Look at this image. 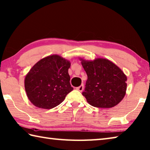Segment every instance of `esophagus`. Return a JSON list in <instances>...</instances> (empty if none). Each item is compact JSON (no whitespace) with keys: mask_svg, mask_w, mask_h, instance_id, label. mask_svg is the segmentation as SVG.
Segmentation results:
<instances>
[{"mask_svg":"<svg viewBox=\"0 0 150 150\" xmlns=\"http://www.w3.org/2000/svg\"><path fill=\"white\" fill-rule=\"evenodd\" d=\"M76 89H77V90H79V92H82V91H83V89H84V85L83 84H81L80 86L76 88Z\"/></svg>","mask_w":150,"mask_h":150,"instance_id":"obj_1","label":"esophagus"}]
</instances>
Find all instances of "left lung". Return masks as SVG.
Segmentation results:
<instances>
[{
	"label": "left lung",
	"mask_w": 150,
	"mask_h": 150,
	"mask_svg": "<svg viewBox=\"0 0 150 150\" xmlns=\"http://www.w3.org/2000/svg\"><path fill=\"white\" fill-rule=\"evenodd\" d=\"M79 60L88 76L83 93L87 102L98 108H111L118 105L127 90V78L124 71L106 58Z\"/></svg>",
	"instance_id": "obj_1"
}]
</instances>
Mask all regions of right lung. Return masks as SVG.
I'll return each mask as SVG.
<instances>
[{
	"instance_id": "1",
	"label": "right lung",
	"mask_w": 150,
	"mask_h": 150,
	"mask_svg": "<svg viewBox=\"0 0 150 150\" xmlns=\"http://www.w3.org/2000/svg\"><path fill=\"white\" fill-rule=\"evenodd\" d=\"M70 61L60 55L43 58L32 66L25 78L28 98L34 106L51 109L58 106L73 90L68 69Z\"/></svg>"
}]
</instances>
